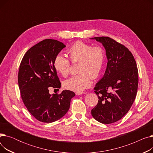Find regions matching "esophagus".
<instances>
[{
	"label": "esophagus",
	"instance_id": "obj_1",
	"mask_svg": "<svg viewBox=\"0 0 153 153\" xmlns=\"http://www.w3.org/2000/svg\"><path fill=\"white\" fill-rule=\"evenodd\" d=\"M84 94V92H77L76 93V94L77 95H82V94Z\"/></svg>",
	"mask_w": 153,
	"mask_h": 153
}]
</instances>
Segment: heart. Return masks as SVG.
<instances>
[{"label": "heart", "instance_id": "heart-1", "mask_svg": "<svg viewBox=\"0 0 153 153\" xmlns=\"http://www.w3.org/2000/svg\"><path fill=\"white\" fill-rule=\"evenodd\" d=\"M68 54L72 62H79L80 73L66 80L63 85L67 89L81 92L91 85V78H97L101 73L105 61V51L101 46L92 47L91 44L79 41L69 47ZM53 64L56 72L61 76L68 75L70 62L62 54L55 56Z\"/></svg>", "mask_w": 153, "mask_h": 153}]
</instances>
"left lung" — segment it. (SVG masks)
Wrapping results in <instances>:
<instances>
[{
	"label": "left lung",
	"mask_w": 153,
	"mask_h": 153,
	"mask_svg": "<svg viewBox=\"0 0 153 153\" xmlns=\"http://www.w3.org/2000/svg\"><path fill=\"white\" fill-rule=\"evenodd\" d=\"M102 44L107 59L106 71L95 84L98 103L92 110L94 119L104 124L116 122L129 111L138 91V71L127 48L109 37L92 38Z\"/></svg>",
	"instance_id": "obj_1"
}]
</instances>
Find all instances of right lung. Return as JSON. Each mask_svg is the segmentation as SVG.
<instances>
[{"label": "right lung", "instance_id": "1", "mask_svg": "<svg viewBox=\"0 0 153 153\" xmlns=\"http://www.w3.org/2000/svg\"><path fill=\"white\" fill-rule=\"evenodd\" d=\"M65 47L58 40L44 39L30 48L20 63L18 82L21 97L28 111L39 122L52 123L61 118L75 96L68 90L59 94L49 92L50 87H61L53 62Z\"/></svg>", "mask_w": 153, "mask_h": 153}]
</instances>
